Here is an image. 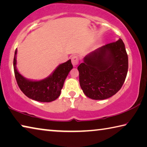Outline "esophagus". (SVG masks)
Instances as JSON below:
<instances>
[{"instance_id": "34e87169", "label": "esophagus", "mask_w": 147, "mask_h": 147, "mask_svg": "<svg viewBox=\"0 0 147 147\" xmlns=\"http://www.w3.org/2000/svg\"><path fill=\"white\" fill-rule=\"evenodd\" d=\"M71 63L74 67H76L79 63V58L77 56H74L71 58Z\"/></svg>"}]
</instances>
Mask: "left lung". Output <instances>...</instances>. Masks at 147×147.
Masks as SVG:
<instances>
[{"label":"left lung","instance_id":"obj_1","mask_svg":"<svg viewBox=\"0 0 147 147\" xmlns=\"http://www.w3.org/2000/svg\"><path fill=\"white\" fill-rule=\"evenodd\" d=\"M128 69V58L122 39L90 53L79 64V84L87 97L105 100L121 89Z\"/></svg>","mask_w":147,"mask_h":147}]
</instances>
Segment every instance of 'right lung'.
Masks as SVG:
<instances>
[{"instance_id":"obj_1","label":"right lung","mask_w":147,"mask_h":147,"mask_svg":"<svg viewBox=\"0 0 147 147\" xmlns=\"http://www.w3.org/2000/svg\"><path fill=\"white\" fill-rule=\"evenodd\" d=\"M16 49L13 59L15 77L19 88L30 99L40 102H51L59 98L64 83L69 72L73 68L71 60L59 65L55 71L47 78L40 81H32L21 75L16 68Z\"/></svg>"}]
</instances>
